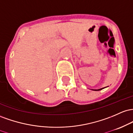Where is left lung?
Wrapping results in <instances>:
<instances>
[{
	"instance_id": "obj_1",
	"label": "left lung",
	"mask_w": 133,
	"mask_h": 133,
	"mask_svg": "<svg viewBox=\"0 0 133 133\" xmlns=\"http://www.w3.org/2000/svg\"><path fill=\"white\" fill-rule=\"evenodd\" d=\"M104 88L105 87H104V88H101V89H92V90H94V91H99V90H102V89H104Z\"/></svg>"
}]
</instances>
